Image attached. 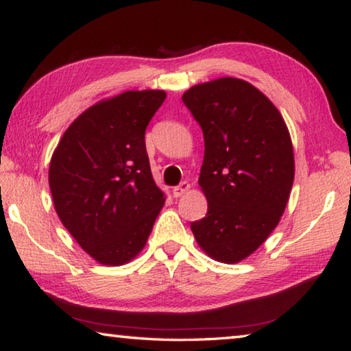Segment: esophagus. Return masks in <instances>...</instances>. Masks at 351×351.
Returning <instances> with one entry per match:
<instances>
[{"label": "esophagus", "mask_w": 351, "mask_h": 351, "mask_svg": "<svg viewBox=\"0 0 351 351\" xmlns=\"http://www.w3.org/2000/svg\"><path fill=\"white\" fill-rule=\"evenodd\" d=\"M189 190H190V184L187 181H184L178 187H173V190H171V193H173L175 198H180V197H182L184 193H187Z\"/></svg>", "instance_id": "esophagus-1"}]
</instances>
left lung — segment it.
Listing matches in <instances>:
<instances>
[{
  "mask_svg": "<svg viewBox=\"0 0 351 351\" xmlns=\"http://www.w3.org/2000/svg\"><path fill=\"white\" fill-rule=\"evenodd\" d=\"M204 134L198 184L207 213L192 223L198 246L239 263L280 223L294 182L289 130L276 105L251 83L221 77L182 94Z\"/></svg>",
  "mask_w": 351,
  "mask_h": 351,
  "instance_id": "obj_1",
  "label": "left lung"
}]
</instances>
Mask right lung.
Returning a JSON list of instances; mask_svg holds the SVG:
<instances>
[{"mask_svg": "<svg viewBox=\"0 0 351 351\" xmlns=\"http://www.w3.org/2000/svg\"><path fill=\"white\" fill-rule=\"evenodd\" d=\"M165 97L164 90H132L99 100L75 117L52 153L54 209L100 265L121 266L138 257L164 207L145 128Z\"/></svg>", "mask_w": 351, "mask_h": 351, "instance_id": "1", "label": "right lung"}]
</instances>
